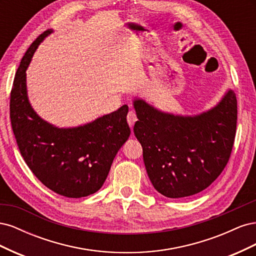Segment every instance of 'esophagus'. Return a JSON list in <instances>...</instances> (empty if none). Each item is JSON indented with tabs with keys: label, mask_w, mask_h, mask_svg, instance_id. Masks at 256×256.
Returning <instances> with one entry per match:
<instances>
[{
	"label": "esophagus",
	"mask_w": 256,
	"mask_h": 256,
	"mask_svg": "<svg viewBox=\"0 0 256 256\" xmlns=\"http://www.w3.org/2000/svg\"><path fill=\"white\" fill-rule=\"evenodd\" d=\"M136 120H138V118H136V112H134V111H130V112L128 113V115H127V122H128V124H129L130 128L134 127V122H136Z\"/></svg>",
	"instance_id": "34e87169"
}]
</instances>
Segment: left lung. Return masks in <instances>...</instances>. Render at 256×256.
Wrapping results in <instances>:
<instances>
[{"mask_svg":"<svg viewBox=\"0 0 256 256\" xmlns=\"http://www.w3.org/2000/svg\"><path fill=\"white\" fill-rule=\"evenodd\" d=\"M134 132L150 180L162 196H190L209 187L228 164L237 125V99L228 90L212 109L196 116L161 112L136 98Z\"/></svg>","mask_w":256,"mask_h":256,"instance_id":"obj_1","label":"left lung"}]
</instances>
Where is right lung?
Returning <instances> with one entry per match:
<instances>
[{"label":"right lung","instance_id":"1","mask_svg":"<svg viewBox=\"0 0 256 256\" xmlns=\"http://www.w3.org/2000/svg\"><path fill=\"white\" fill-rule=\"evenodd\" d=\"M44 30L22 58L10 92V122L26 164L46 187L67 198H83L102 187L112 162L130 136L128 106L74 128H58L30 106L26 70Z\"/></svg>","mask_w":256,"mask_h":256}]
</instances>
